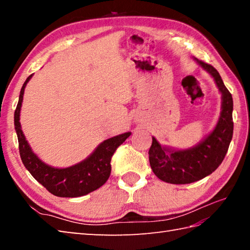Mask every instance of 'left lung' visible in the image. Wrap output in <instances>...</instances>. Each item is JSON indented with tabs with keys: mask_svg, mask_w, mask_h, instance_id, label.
Returning a JSON list of instances; mask_svg holds the SVG:
<instances>
[{
	"mask_svg": "<svg viewBox=\"0 0 250 250\" xmlns=\"http://www.w3.org/2000/svg\"><path fill=\"white\" fill-rule=\"evenodd\" d=\"M196 63L214 78L221 93V111L214 130L199 144L188 149L161 146L152 136L149 163L156 176L168 184L184 185L208 176L224 161L233 135V100L214 66L194 58Z\"/></svg>",
	"mask_w": 250,
	"mask_h": 250,
	"instance_id": "left-lung-1",
	"label": "left lung"
}]
</instances>
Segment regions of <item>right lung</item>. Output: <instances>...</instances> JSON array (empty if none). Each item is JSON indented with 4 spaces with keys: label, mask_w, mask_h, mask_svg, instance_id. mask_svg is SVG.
<instances>
[{
    "label": "right lung",
    "mask_w": 250,
    "mask_h": 250,
    "mask_svg": "<svg viewBox=\"0 0 250 250\" xmlns=\"http://www.w3.org/2000/svg\"><path fill=\"white\" fill-rule=\"evenodd\" d=\"M32 76L33 75L26 78L21 88L14 117L15 130L19 142L20 157L25 168L50 193L61 198H77L99 189L109 177L111 171L110 160L114 152L131 135V132H125L124 134L110 137L102 142L91 155L72 167L60 168L48 166L33 152L21 130V105H22L25 86Z\"/></svg>",
    "instance_id": "1"
}]
</instances>
